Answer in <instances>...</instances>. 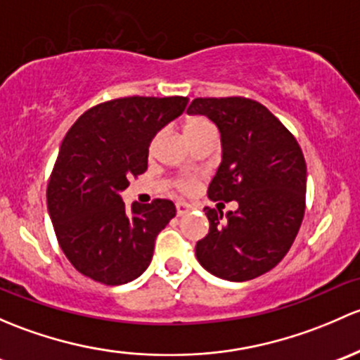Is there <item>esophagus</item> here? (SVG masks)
Returning <instances> with one entry per match:
<instances>
[{
	"mask_svg": "<svg viewBox=\"0 0 360 360\" xmlns=\"http://www.w3.org/2000/svg\"><path fill=\"white\" fill-rule=\"evenodd\" d=\"M191 210L192 206L187 205V202H176V214H179V217H184V214H187Z\"/></svg>",
	"mask_w": 360,
	"mask_h": 360,
	"instance_id": "1",
	"label": "esophagus"
}]
</instances>
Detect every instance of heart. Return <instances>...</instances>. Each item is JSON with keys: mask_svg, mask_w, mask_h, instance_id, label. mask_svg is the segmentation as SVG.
<instances>
[{"mask_svg": "<svg viewBox=\"0 0 360 360\" xmlns=\"http://www.w3.org/2000/svg\"><path fill=\"white\" fill-rule=\"evenodd\" d=\"M205 129H213V124H211L210 121L206 120V117H201V116L188 117V120L185 121V124H184V133H185V136H187L188 140H191L194 135H198V133L205 131ZM179 187L181 188V191H191V188L194 187V181H192V180H181L179 184Z\"/></svg>", "mask_w": 360, "mask_h": 360, "instance_id": "heart-1", "label": "heart"}]
</instances>
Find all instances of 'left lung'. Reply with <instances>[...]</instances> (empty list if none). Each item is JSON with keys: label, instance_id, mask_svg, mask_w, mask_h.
<instances>
[{"label": "left lung", "instance_id": "left-lung-1", "mask_svg": "<svg viewBox=\"0 0 360 360\" xmlns=\"http://www.w3.org/2000/svg\"><path fill=\"white\" fill-rule=\"evenodd\" d=\"M188 114L217 124L221 162L210 199L236 211L205 207L210 232L195 244L199 263L220 279L243 283L269 272L290 251L305 213L307 166L295 136L250 98H195Z\"/></svg>", "mask_w": 360, "mask_h": 360}]
</instances>
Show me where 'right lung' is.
<instances>
[{
	"instance_id": "1",
	"label": "right lung",
	"mask_w": 360,
	"mask_h": 360,
	"mask_svg": "<svg viewBox=\"0 0 360 360\" xmlns=\"http://www.w3.org/2000/svg\"><path fill=\"white\" fill-rule=\"evenodd\" d=\"M187 103L185 97L116 98L70 126L46 201L58 244L83 276L117 286L149 266L155 237L176 214L175 205L155 199L126 210L121 192L146 172L153 139Z\"/></svg>"
}]
</instances>
